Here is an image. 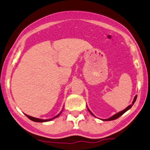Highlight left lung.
Listing matches in <instances>:
<instances>
[{
    "label": "left lung",
    "mask_w": 150,
    "mask_h": 150,
    "mask_svg": "<svg viewBox=\"0 0 150 150\" xmlns=\"http://www.w3.org/2000/svg\"><path fill=\"white\" fill-rule=\"evenodd\" d=\"M137 96H135V97H134V98L133 99V103H132V104L130 105L129 106H128L126 108H125L124 110H122V111H121V112H120L118 113L114 114V116H112V117H110V118H109L104 120V121H110V120H116L117 118H118L119 117H120L122 115H123V114H124L126 112V111H127L129 109H130V108L132 107V106H133V104L134 103V102H135L136 99H137ZM88 110H89V112L91 113V114H92V115H93V116H94V115H93V114L92 112H91V111L88 109Z\"/></svg>",
    "instance_id": "1"
}]
</instances>
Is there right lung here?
<instances>
[{
    "label": "right lung",
    "mask_w": 150,
    "mask_h": 150,
    "mask_svg": "<svg viewBox=\"0 0 150 150\" xmlns=\"http://www.w3.org/2000/svg\"><path fill=\"white\" fill-rule=\"evenodd\" d=\"M62 110L61 111V112L60 114H58L57 116H56L55 117H54V118H52L51 119H47V120H42V119H40V118H34V117H32V116H28V115H26V114H25V115L27 116L29 119H30V120H32V121H33V122H45L51 121V120H52V119L57 118V117L59 116L60 114L62 113Z\"/></svg>",
    "instance_id": "obj_1"
}]
</instances>
